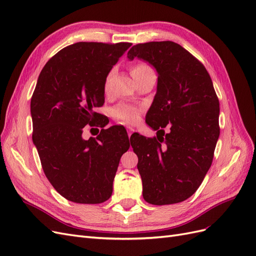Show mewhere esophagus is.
I'll return each instance as SVG.
<instances>
[{"instance_id": "esophagus-1", "label": "esophagus", "mask_w": 256, "mask_h": 256, "mask_svg": "<svg viewBox=\"0 0 256 256\" xmlns=\"http://www.w3.org/2000/svg\"><path fill=\"white\" fill-rule=\"evenodd\" d=\"M127 131H128V136L130 138L131 134H132L134 132V129L131 128V127H128V128H127Z\"/></svg>"}]
</instances>
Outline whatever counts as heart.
<instances>
[{
  "label": "heart",
  "mask_w": 256,
  "mask_h": 256,
  "mask_svg": "<svg viewBox=\"0 0 256 256\" xmlns=\"http://www.w3.org/2000/svg\"><path fill=\"white\" fill-rule=\"evenodd\" d=\"M148 70H152V69L146 64L138 63L131 68V74H132V76H134L136 74H141V72H145ZM108 83H109V76H108V79L106 80V84H104L106 90L108 88ZM113 114L116 118L124 122L134 124V122H138V118H140L141 109H138V108H136L134 106L127 104H122L114 108Z\"/></svg>",
  "instance_id": "heart-1"
}]
</instances>
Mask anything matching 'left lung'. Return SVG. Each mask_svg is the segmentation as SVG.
I'll use <instances>...</instances> for the list:
<instances>
[{
    "instance_id": "left-lung-1",
    "label": "left lung",
    "mask_w": 256,
    "mask_h": 256,
    "mask_svg": "<svg viewBox=\"0 0 256 256\" xmlns=\"http://www.w3.org/2000/svg\"><path fill=\"white\" fill-rule=\"evenodd\" d=\"M127 58L152 65L157 92L145 122L157 138L131 140L143 198L152 205L180 203L202 184L219 138V100L203 64L173 42L134 46ZM168 124L169 132L163 128Z\"/></svg>"
}]
</instances>
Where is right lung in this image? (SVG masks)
I'll return each instance as SVG.
<instances>
[{
    "label": "right lung",
    "instance_id": "add662e5",
    "mask_svg": "<svg viewBox=\"0 0 256 256\" xmlns=\"http://www.w3.org/2000/svg\"><path fill=\"white\" fill-rule=\"evenodd\" d=\"M130 46L70 44L50 58L38 76L30 99L33 143L48 180L72 202L109 200L120 157L129 150L122 126L104 129L88 140L82 134L88 124L100 125L94 109L104 104L106 76Z\"/></svg>",
    "mask_w": 256,
    "mask_h": 256
}]
</instances>
